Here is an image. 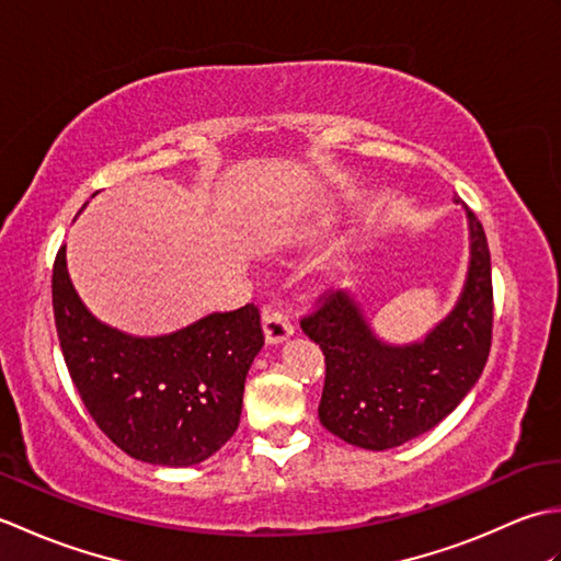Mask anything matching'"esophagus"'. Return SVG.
Wrapping results in <instances>:
<instances>
[{"label":"esophagus","mask_w":561,"mask_h":561,"mask_svg":"<svg viewBox=\"0 0 561 561\" xmlns=\"http://www.w3.org/2000/svg\"><path fill=\"white\" fill-rule=\"evenodd\" d=\"M262 332H265L267 344H279V342L289 340L294 335V325L289 323L287 316L267 308L265 318H262Z\"/></svg>","instance_id":"1"}]
</instances>
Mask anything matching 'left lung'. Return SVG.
Returning <instances> with one entry per match:
<instances>
[{"mask_svg": "<svg viewBox=\"0 0 561 561\" xmlns=\"http://www.w3.org/2000/svg\"><path fill=\"white\" fill-rule=\"evenodd\" d=\"M470 260L458 301L424 337L396 344L374 330L350 289L301 320L325 354L318 416L330 434L386 450L426 434L478 383L492 344V262L486 236L468 209Z\"/></svg>", "mask_w": 561, "mask_h": 561, "instance_id": "obj_1", "label": "left lung"}]
</instances>
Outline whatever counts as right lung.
I'll return each instance as SVG.
<instances>
[{
    "mask_svg": "<svg viewBox=\"0 0 561 561\" xmlns=\"http://www.w3.org/2000/svg\"><path fill=\"white\" fill-rule=\"evenodd\" d=\"M53 308L83 404L127 456L190 468L236 434L245 376L265 344L253 304L209 313L169 335H129L79 299L62 245L53 267Z\"/></svg>",
    "mask_w": 561,
    "mask_h": 561,
    "instance_id": "right-lung-1",
    "label": "right lung"
}]
</instances>
